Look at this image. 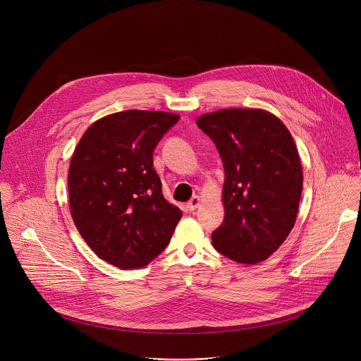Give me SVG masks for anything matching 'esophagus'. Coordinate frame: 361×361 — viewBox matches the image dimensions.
Masks as SVG:
<instances>
[{"instance_id": "1", "label": "esophagus", "mask_w": 361, "mask_h": 361, "mask_svg": "<svg viewBox=\"0 0 361 361\" xmlns=\"http://www.w3.org/2000/svg\"><path fill=\"white\" fill-rule=\"evenodd\" d=\"M200 202H201V198L198 197V195H194L188 202H187V207H188V210L190 212H194L198 205H200Z\"/></svg>"}]
</instances>
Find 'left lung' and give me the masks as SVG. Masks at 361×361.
Segmentation results:
<instances>
[{
  "instance_id": "left-lung-1",
  "label": "left lung",
  "mask_w": 361,
  "mask_h": 361,
  "mask_svg": "<svg viewBox=\"0 0 361 361\" xmlns=\"http://www.w3.org/2000/svg\"><path fill=\"white\" fill-rule=\"evenodd\" d=\"M195 123L224 166V221L213 245L241 264L264 262L295 224L302 190L297 145L284 123L262 109H223Z\"/></svg>"
}]
</instances>
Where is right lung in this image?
<instances>
[{"label":"right lung","instance_id":"1","mask_svg":"<svg viewBox=\"0 0 361 361\" xmlns=\"http://www.w3.org/2000/svg\"><path fill=\"white\" fill-rule=\"evenodd\" d=\"M166 111L127 110L94 121L70 161L68 200L74 224L101 260L140 269L167 247L183 217L169 202L152 152L178 121Z\"/></svg>","mask_w":361,"mask_h":361}]
</instances>
